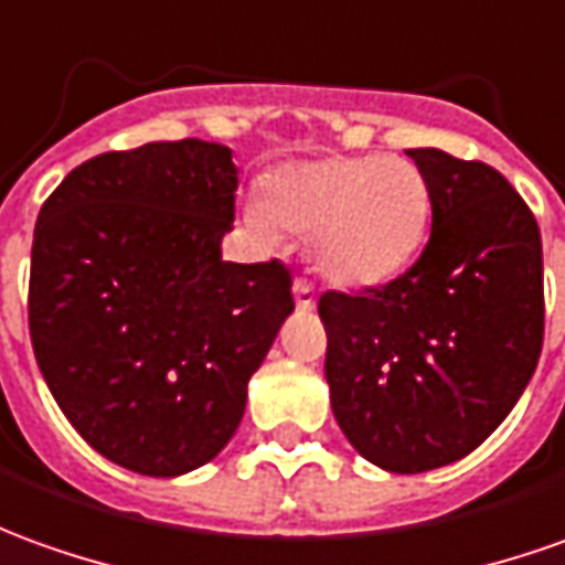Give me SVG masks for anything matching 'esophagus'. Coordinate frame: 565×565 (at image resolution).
Masks as SVG:
<instances>
[{
	"label": "esophagus",
	"mask_w": 565,
	"mask_h": 565,
	"mask_svg": "<svg viewBox=\"0 0 565 565\" xmlns=\"http://www.w3.org/2000/svg\"><path fill=\"white\" fill-rule=\"evenodd\" d=\"M291 291H295V305H298V310L310 313V310L317 307V289H313V286L307 282V279H295Z\"/></svg>",
	"instance_id": "1"
}]
</instances>
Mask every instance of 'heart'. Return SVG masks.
<instances>
[{"instance_id": "obj_1", "label": "heart", "mask_w": 565, "mask_h": 565, "mask_svg": "<svg viewBox=\"0 0 565 565\" xmlns=\"http://www.w3.org/2000/svg\"><path fill=\"white\" fill-rule=\"evenodd\" d=\"M245 227L264 243L279 227L307 236L317 274L344 289L381 286L415 260L430 224V184L403 157H322L276 166L264 202L245 205Z\"/></svg>"}]
</instances>
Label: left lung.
<instances>
[{
	"instance_id": "obj_1",
	"label": "left lung",
	"mask_w": 565,
	"mask_h": 565,
	"mask_svg": "<svg viewBox=\"0 0 565 565\" xmlns=\"http://www.w3.org/2000/svg\"><path fill=\"white\" fill-rule=\"evenodd\" d=\"M430 184V239L394 282L326 291V381L350 446L391 473L452 465L511 415L544 341L542 233L504 174L406 150Z\"/></svg>"
}]
</instances>
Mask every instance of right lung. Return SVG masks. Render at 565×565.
Returning a JSON list of instances; mask_svg holds the SVG:
<instances>
[{"label": "right lung", "mask_w": 565, "mask_h": 565, "mask_svg": "<svg viewBox=\"0 0 565 565\" xmlns=\"http://www.w3.org/2000/svg\"><path fill=\"white\" fill-rule=\"evenodd\" d=\"M236 174L224 143H143L82 162L39 212V372L79 437L143 477H181L231 443L295 310L279 260L221 258Z\"/></svg>", "instance_id": "obj_1"}]
</instances>
